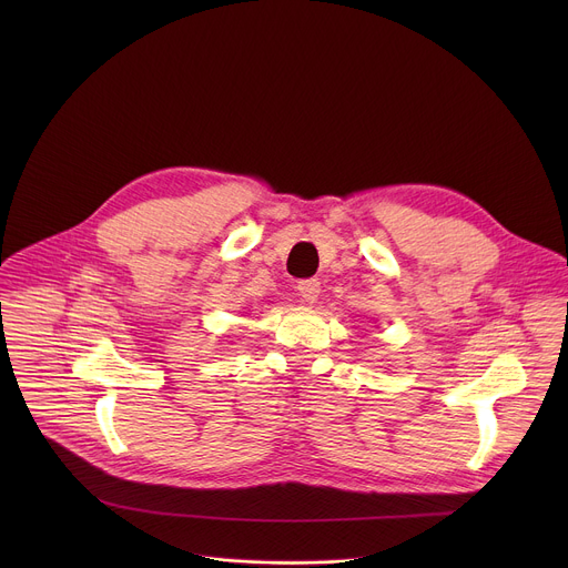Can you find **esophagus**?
Here are the masks:
<instances>
[{
	"mask_svg": "<svg viewBox=\"0 0 568 568\" xmlns=\"http://www.w3.org/2000/svg\"><path fill=\"white\" fill-rule=\"evenodd\" d=\"M298 296H303V301L307 303H314L318 298V292H321V281L318 278H305L298 283Z\"/></svg>",
	"mask_w": 568,
	"mask_h": 568,
	"instance_id": "esophagus-1",
	"label": "esophagus"
}]
</instances>
